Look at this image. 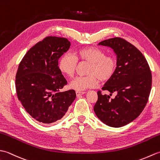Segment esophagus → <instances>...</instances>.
<instances>
[{
    "label": "esophagus",
    "mask_w": 160,
    "mask_h": 160,
    "mask_svg": "<svg viewBox=\"0 0 160 160\" xmlns=\"http://www.w3.org/2000/svg\"><path fill=\"white\" fill-rule=\"evenodd\" d=\"M76 96H80V95H82L84 93H85V92H84V91H76Z\"/></svg>",
    "instance_id": "34e87169"
}]
</instances>
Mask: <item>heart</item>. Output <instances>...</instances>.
Listing matches in <instances>:
<instances>
[{"mask_svg": "<svg viewBox=\"0 0 160 160\" xmlns=\"http://www.w3.org/2000/svg\"><path fill=\"white\" fill-rule=\"evenodd\" d=\"M78 61L89 63L87 76L76 77L69 84L70 88L78 91L94 87L99 80L101 82L110 80L117 69V60L114 56H105L104 51L98 47H87L78 49L76 56L70 53H64L59 60V69L66 76L72 77Z\"/></svg>", "mask_w": 160, "mask_h": 160, "instance_id": "1", "label": "heart"}]
</instances>
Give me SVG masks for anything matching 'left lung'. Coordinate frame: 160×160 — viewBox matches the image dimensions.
Masks as SVG:
<instances>
[{
	"mask_svg": "<svg viewBox=\"0 0 160 160\" xmlns=\"http://www.w3.org/2000/svg\"><path fill=\"white\" fill-rule=\"evenodd\" d=\"M117 55V69L102 88L111 94L98 91L93 110L97 117L109 127H121L137 118L147 105L152 86V74L140 50L127 40L115 37L103 40ZM113 92L117 93L111 98Z\"/></svg>",
	"mask_w": 160,
	"mask_h": 160,
	"instance_id": "left-lung-1",
	"label": "left lung"
}]
</instances>
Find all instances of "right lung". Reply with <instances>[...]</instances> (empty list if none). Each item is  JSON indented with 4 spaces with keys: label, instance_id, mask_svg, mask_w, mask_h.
<instances>
[{
    "label": "right lung",
    "instance_id": "1",
    "mask_svg": "<svg viewBox=\"0 0 160 160\" xmlns=\"http://www.w3.org/2000/svg\"><path fill=\"white\" fill-rule=\"evenodd\" d=\"M71 45L65 38L47 36L30 49L20 61L16 75V90L26 111L42 124L60 120L72 104L75 91L60 90L67 82L58 60Z\"/></svg>",
    "mask_w": 160,
    "mask_h": 160
}]
</instances>
